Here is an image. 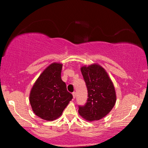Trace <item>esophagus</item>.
<instances>
[{
	"mask_svg": "<svg viewBox=\"0 0 148 148\" xmlns=\"http://www.w3.org/2000/svg\"><path fill=\"white\" fill-rule=\"evenodd\" d=\"M73 98H75V96H76V93L75 92H73Z\"/></svg>",
	"mask_w": 148,
	"mask_h": 148,
	"instance_id": "obj_1",
	"label": "esophagus"
}]
</instances>
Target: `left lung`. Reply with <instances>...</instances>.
<instances>
[{
  "label": "left lung",
  "mask_w": 148,
  "mask_h": 148,
  "mask_svg": "<svg viewBox=\"0 0 148 148\" xmlns=\"http://www.w3.org/2000/svg\"><path fill=\"white\" fill-rule=\"evenodd\" d=\"M88 89V100L79 106L78 112L84 119L100 120L108 114L116 103L114 87L104 69L98 64L81 68Z\"/></svg>",
  "instance_id": "1"
}]
</instances>
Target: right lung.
Returning <instances> with one entry per match:
<instances>
[{
	"instance_id": "add662e5",
	"label": "right lung",
	"mask_w": 148,
	"mask_h": 148,
	"mask_svg": "<svg viewBox=\"0 0 148 148\" xmlns=\"http://www.w3.org/2000/svg\"><path fill=\"white\" fill-rule=\"evenodd\" d=\"M62 64H50L36 80L29 94V102L36 115L46 121L61 116L73 98L61 79Z\"/></svg>"
}]
</instances>
